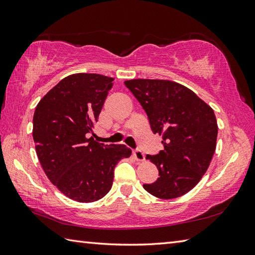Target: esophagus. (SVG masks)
<instances>
[{
	"label": "esophagus",
	"mask_w": 255,
	"mask_h": 255,
	"mask_svg": "<svg viewBox=\"0 0 255 255\" xmlns=\"http://www.w3.org/2000/svg\"><path fill=\"white\" fill-rule=\"evenodd\" d=\"M132 154H133V156H134V159H136L137 161H139V162L144 161V154H143L142 151H140V150H133V151H132Z\"/></svg>",
	"instance_id": "esophagus-1"
}]
</instances>
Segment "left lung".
I'll use <instances>...</instances> for the list:
<instances>
[{"label":"left lung","instance_id":"left-lung-1","mask_svg":"<svg viewBox=\"0 0 255 255\" xmlns=\"http://www.w3.org/2000/svg\"><path fill=\"white\" fill-rule=\"evenodd\" d=\"M125 85L147 113L151 130L163 139L164 150L145 158L160 176L143 188L161 199L183 196L202 180L215 153L218 125L214 110L173 81L133 79Z\"/></svg>","mask_w":255,"mask_h":255}]
</instances>
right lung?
<instances>
[{
    "instance_id": "add662e5",
    "label": "right lung",
    "mask_w": 255,
    "mask_h": 255,
    "mask_svg": "<svg viewBox=\"0 0 255 255\" xmlns=\"http://www.w3.org/2000/svg\"><path fill=\"white\" fill-rule=\"evenodd\" d=\"M113 78L75 73L42 97L32 119L36 153L50 182L79 203H93L110 192L118 161L129 158L124 144L88 138L104 105Z\"/></svg>"
}]
</instances>
